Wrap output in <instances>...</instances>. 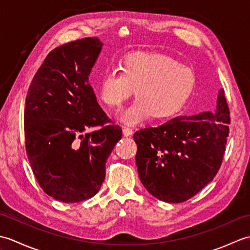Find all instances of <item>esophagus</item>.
I'll return each mask as SVG.
<instances>
[{
    "mask_svg": "<svg viewBox=\"0 0 250 250\" xmlns=\"http://www.w3.org/2000/svg\"><path fill=\"white\" fill-rule=\"evenodd\" d=\"M122 133H124V135L125 136H131L132 134H133V131H132V129H130V128H125L122 129Z\"/></svg>",
    "mask_w": 250,
    "mask_h": 250,
    "instance_id": "34e87169",
    "label": "esophagus"
}]
</instances>
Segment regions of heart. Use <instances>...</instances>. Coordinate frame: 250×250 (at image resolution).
Listing matches in <instances>:
<instances>
[{
	"label": "heart",
	"instance_id": "b5f03b06",
	"mask_svg": "<svg viewBox=\"0 0 250 250\" xmlns=\"http://www.w3.org/2000/svg\"><path fill=\"white\" fill-rule=\"evenodd\" d=\"M194 84L192 70L172 58L135 52L125 58L120 68L104 73L98 92L104 104L119 108L136 88L137 99L119 115L124 124L135 125L152 116L163 119L177 114L192 93Z\"/></svg>",
	"mask_w": 250,
	"mask_h": 250
}]
</instances>
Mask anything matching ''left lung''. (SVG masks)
<instances>
[{"label": "left lung", "mask_w": 250, "mask_h": 250, "mask_svg": "<svg viewBox=\"0 0 250 250\" xmlns=\"http://www.w3.org/2000/svg\"><path fill=\"white\" fill-rule=\"evenodd\" d=\"M228 125L230 111L220 89L215 110L135 132L137 171L148 192L167 203H182L203 189L220 168Z\"/></svg>", "instance_id": "obj_1"}]
</instances>
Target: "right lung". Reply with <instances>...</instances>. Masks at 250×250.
Segmentation results:
<instances>
[{
	"label": "right lung",
	"mask_w": 250,
	"mask_h": 250,
	"mask_svg": "<svg viewBox=\"0 0 250 250\" xmlns=\"http://www.w3.org/2000/svg\"><path fill=\"white\" fill-rule=\"evenodd\" d=\"M98 37L57 47L46 57L25 99V150L40 186L75 203L99 192L105 163L121 136L98 104L89 75L102 50ZM97 131L83 134L89 127Z\"/></svg>",
	"instance_id": "1"
}]
</instances>
